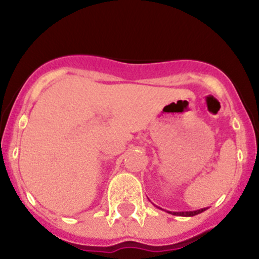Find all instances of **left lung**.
<instances>
[{
	"label": "left lung",
	"instance_id": "obj_1",
	"mask_svg": "<svg viewBox=\"0 0 259 259\" xmlns=\"http://www.w3.org/2000/svg\"><path fill=\"white\" fill-rule=\"evenodd\" d=\"M205 208H202V209H198V210H190V211H173L174 215H183V217H193L195 214H199L202 211H204Z\"/></svg>",
	"mask_w": 259,
	"mask_h": 259
}]
</instances>
